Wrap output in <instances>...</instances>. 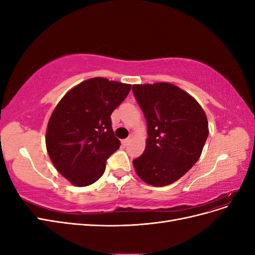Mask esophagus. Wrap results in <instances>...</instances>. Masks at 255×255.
<instances>
[{
    "label": "esophagus",
    "mask_w": 255,
    "mask_h": 255,
    "mask_svg": "<svg viewBox=\"0 0 255 255\" xmlns=\"http://www.w3.org/2000/svg\"><path fill=\"white\" fill-rule=\"evenodd\" d=\"M130 139H132V136H129V137H128V138H127V139L123 140V143H125V144H128V143H129Z\"/></svg>",
    "instance_id": "esophagus-1"
}]
</instances>
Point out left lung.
<instances>
[{
	"mask_svg": "<svg viewBox=\"0 0 255 255\" xmlns=\"http://www.w3.org/2000/svg\"><path fill=\"white\" fill-rule=\"evenodd\" d=\"M132 90L149 135L142 155L133 160L135 170L152 186H166L200 158L208 136L206 115L194 98L172 84L133 85Z\"/></svg>",
	"mask_w": 255,
	"mask_h": 255,
	"instance_id": "8db88e82",
	"label": "left lung"
}]
</instances>
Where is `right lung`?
I'll return each mask as SVG.
<instances>
[{"mask_svg": "<svg viewBox=\"0 0 255 255\" xmlns=\"http://www.w3.org/2000/svg\"><path fill=\"white\" fill-rule=\"evenodd\" d=\"M130 85L95 78L68 91L54 110L45 144L53 165L76 186H88L105 171L106 160L120 146L112 113Z\"/></svg>", "mask_w": 255, "mask_h": 255, "instance_id": "1", "label": "right lung"}]
</instances>
